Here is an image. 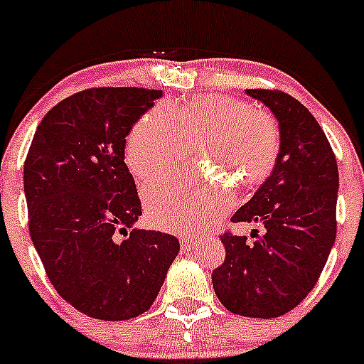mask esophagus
I'll list each match as a JSON object with an SVG mask.
<instances>
[{"instance_id":"obj_1","label":"esophagus","mask_w":364,"mask_h":364,"mask_svg":"<svg viewBox=\"0 0 364 364\" xmlns=\"http://www.w3.org/2000/svg\"><path fill=\"white\" fill-rule=\"evenodd\" d=\"M179 245H181V250H191V248L196 245V242H195V238L181 237L179 238Z\"/></svg>"}]
</instances>
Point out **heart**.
<instances>
[{"label": "heart", "mask_w": 364, "mask_h": 364, "mask_svg": "<svg viewBox=\"0 0 364 364\" xmlns=\"http://www.w3.org/2000/svg\"><path fill=\"white\" fill-rule=\"evenodd\" d=\"M188 144L206 169L142 188L146 213L161 230L196 233L218 222L233 205L232 186L254 190L272 174L282 134L267 110L228 95H203L144 114L129 131L124 158L136 178H153L176 166Z\"/></svg>", "instance_id": "1"}]
</instances>
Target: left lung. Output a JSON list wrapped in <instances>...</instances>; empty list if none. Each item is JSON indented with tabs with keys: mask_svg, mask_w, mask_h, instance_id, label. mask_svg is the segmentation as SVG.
Here are the masks:
<instances>
[{
	"mask_svg": "<svg viewBox=\"0 0 364 364\" xmlns=\"http://www.w3.org/2000/svg\"><path fill=\"white\" fill-rule=\"evenodd\" d=\"M277 117L282 149L272 174L232 216L265 233L254 242L223 233L225 262L211 274L220 302L238 316L270 319L304 301L336 240L339 174L314 116L282 90L248 89Z\"/></svg>",
	"mask_w": 364,
	"mask_h": 364,
	"instance_id": "1",
	"label": "left lung"
}]
</instances>
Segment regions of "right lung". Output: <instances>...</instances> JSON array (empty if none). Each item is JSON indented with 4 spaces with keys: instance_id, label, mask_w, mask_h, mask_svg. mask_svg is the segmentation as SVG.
<instances>
[{
    "instance_id": "1",
    "label": "right lung",
    "mask_w": 364,
    "mask_h": 364,
    "mask_svg": "<svg viewBox=\"0 0 364 364\" xmlns=\"http://www.w3.org/2000/svg\"><path fill=\"white\" fill-rule=\"evenodd\" d=\"M161 95L141 87L77 92L41 119L26 154L31 240L55 291L94 319L148 311L179 252L169 233L129 232L141 200L124 163L126 136Z\"/></svg>"
}]
</instances>
